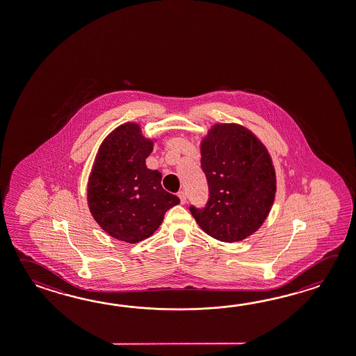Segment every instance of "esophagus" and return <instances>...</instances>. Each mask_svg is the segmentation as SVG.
<instances>
[{"label": "esophagus", "instance_id": "obj_1", "mask_svg": "<svg viewBox=\"0 0 356 356\" xmlns=\"http://www.w3.org/2000/svg\"><path fill=\"white\" fill-rule=\"evenodd\" d=\"M177 196L180 197V202H181V204H186V193H185V191H180V193L177 194Z\"/></svg>", "mask_w": 356, "mask_h": 356}]
</instances>
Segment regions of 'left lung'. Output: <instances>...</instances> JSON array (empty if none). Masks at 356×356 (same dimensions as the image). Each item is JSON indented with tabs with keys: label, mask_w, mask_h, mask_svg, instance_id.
<instances>
[{
	"label": "left lung",
	"mask_w": 356,
	"mask_h": 356,
	"mask_svg": "<svg viewBox=\"0 0 356 356\" xmlns=\"http://www.w3.org/2000/svg\"><path fill=\"white\" fill-rule=\"evenodd\" d=\"M209 202L190 211L216 241L242 242L254 234L275 202L277 179L263 142L238 123H215L200 142Z\"/></svg>",
	"instance_id": "1"
}]
</instances>
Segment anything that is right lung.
Returning a JSON list of instances; mask_svg holds the SVG:
<instances>
[{
	"instance_id": "add662e5",
	"label": "right lung",
	"mask_w": 356,
	"mask_h": 356,
	"mask_svg": "<svg viewBox=\"0 0 356 356\" xmlns=\"http://www.w3.org/2000/svg\"><path fill=\"white\" fill-rule=\"evenodd\" d=\"M154 138L127 122L103 140L88 179V207L108 235L122 242H141L161 225L165 213L180 202L163 190L162 175L149 170L146 159Z\"/></svg>"
}]
</instances>
